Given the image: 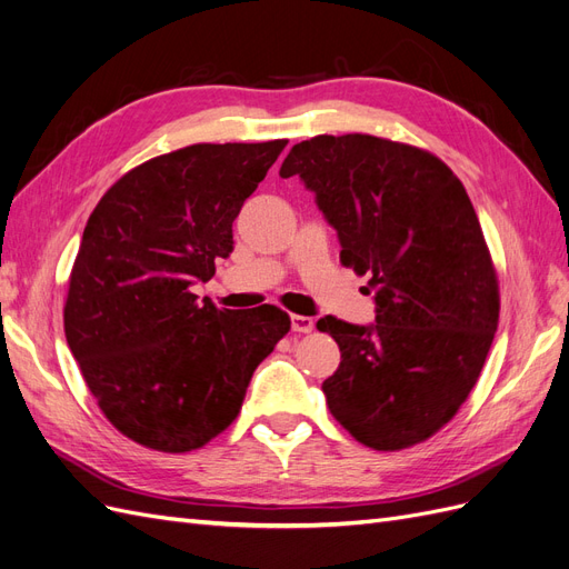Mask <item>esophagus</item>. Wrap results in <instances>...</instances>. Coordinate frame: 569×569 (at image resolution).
Wrapping results in <instances>:
<instances>
[{
    "label": "esophagus",
    "mask_w": 569,
    "mask_h": 569,
    "mask_svg": "<svg viewBox=\"0 0 569 569\" xmlns=\"http://www.w3.org/2000/svg\"><path fill=\"white\" fill-rule=\"evenodd\" d=\"M290 328H292V333H311L315 331V319L290 315Z\"/></svg>",
    "instance_id": "34e87169"
}]
</instances>
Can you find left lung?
I'll return each instance as SVG.
<instances>
[{
  "label": "left lung",
  "instance_id": "left-lung-1",
  "mask_svg": "<svg viewBox=\"0 0 569 569\" xmlns=\"http://www.w3.org/2000/svg\"><path fill=\"white\" fill-rule=\"evenodd\" d=\"M338 233L340 260L371 273L376 323L323 317L340 347L321 390L338 423L378 451L437 432L478 382L499 326V286L458 177L428 151L371 134H319L286 156Z\"/></svg>",
  "mask_w": 569,
  "mask_h": 569
}]
</instances>
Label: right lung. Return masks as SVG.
I'll return each mask as SVG.
<instances>
[{"label": "right lung", "instance_id": "obj_1", "mask_svg": "<svg viewBox=\"0 0 569 569\" xmlns=\"http://www.w3.org/2000/svg\"><path fill=\"white\" fill-rule=\"evenodd\" d=\"M286 139L193 143L106 191L82 233L63 309L89 392L134 442L181 453L233 423L248 382L290 319L217 309L193 286L233 250V219Z\"/></svg>", "mask_w": 569, "mask_h": 569}]
</instances>
